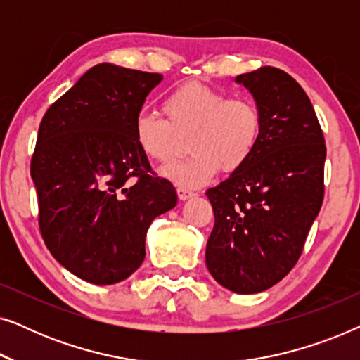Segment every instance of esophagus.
Instances as JSON below:
<instances>
[{"label": "esophagus", "instance_id": "obj_1", "mask_svg": "<svg viewBox=\"0 0 360 360\" xmlns=\"http://www.w3.org/2000/svg\"><path fill=\"white\" fill-rule=\"evenodd\" d=\"M176 195H179L180 200H188V198H191V196H195L193 191L185 188V186H179V188H176Z\"/></svg>", "mask_w": 360, "mask_h": 360}]
</instances>
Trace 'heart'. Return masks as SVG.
I'll return each mask as SVG.
<instances>
[{
    "label": "heart",
    "instance_id": "1",
    "mask_svg": "<svg viewBox=\"0 0 360 360\" xmlns=\"http://www.w3.org/2000/svg\"><path fill=\"white\" fill-rule=\"evenodd\" d=\"M165 120L142 111L134 117V139L142 154L157 164H169L188 136L190 155L167 167L175 184L200 186L221 170H239L257 149L264 117L249 95L226 96L198 82L185 83L162 100Z\"/></svg>",
    "mask_w": 360,
    "mask_h": 360
}]
</instances>
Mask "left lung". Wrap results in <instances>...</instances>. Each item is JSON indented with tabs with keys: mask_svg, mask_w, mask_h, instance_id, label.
<instances>
[{
	"mask_svg": "<svg viewBox=\"0 0 360 360\" xmlns=\"http://www.w3.org/2000/svg\"><path fill=\"white\" fill-rule=\"evenodd\" d=\"M252 93L264 124L257 149L228 180L206 190L214 226L206 267L236 293H259L298 262L323 205L326 144L311 101L275 67L236 77Z\"/></svg>",
	"mask_w": 360,
	"mask_h": 360,
	"instance_id": "obj_1",
	"label": "left lung"
}]
</instances>
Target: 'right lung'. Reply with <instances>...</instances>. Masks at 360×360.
Here are the masks:
<instances>
[{
	"instance_id": "obj_1",
	"label": "right lung",
	"mask_w": 360,
	"mask_h": 360,
	"mask_svg": "<svg viewBox=\"0 0 360 360\" xmlns=\"http://www.w3.org/2000/svg\"><path fill=\"white\" fill-rule=\"evenodd\" d=\"M162 78L100 63L39 126L31 160L39 229L53 257L85 282L112 285L136 272L150 223L176 205L174 185L152 172L134 139V117Z\"/></svg>"
}]
</instances>
